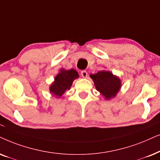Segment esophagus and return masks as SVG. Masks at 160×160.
<instances>
[{"instance_id":"obj_1","label":"esophagus","mask_w":160,"mask_h":160,"mask_svg":"<svg viewBox=\"0 0 160 160\" xmlns=\"http://www.w3.org/2000/svg\"><path fill=\"white\" fill-rule=\"evenodd\" d=\"M80 74H81V76L82 78H87V76H88V72H87L86 70H82V71H81V72H80Z\"/></svg>"}]
</instances>
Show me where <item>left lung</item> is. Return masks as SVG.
<instances>
[{"instance_id": "1", "label": "left lung", "mask_w": 160, "mask_h": 160, "mask_svg": "<svg viewBox=\"0 0 160 160\" xmlns=\"http://www.w3.org/2000/svg\"><path fill=\"white\" fill-rule=\"evenodd\" d=\"M91 78L94 82L96 88L106 99L114 97L121 88L119 78L110 72L100 71L96 74H91Z\"/></svg>"}]
</instances>
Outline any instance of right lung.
I'll use <instances>...</instances> for the list:
<instances>
[{"label":"right lung","mask_w":160,"mask_h":160,"mask_svg":"<svg viewBox=\"0 0 160 160\" xmlns=\"http://www.w3.org/2000/svg\"><path fill=\"white\" fill-rule=\"evenodd\" d=\"M78 73L74 69H61L60 73L55 78V82L51 85L50 91L53 95L61 97L66 91L69 90L74 79L78 78Z\"/></svg>","instance_id":"obj_1"}]
</instances>
